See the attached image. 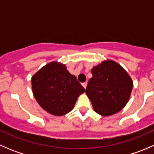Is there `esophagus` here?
Here are the masks:
<instances>
[{"label": "esophagus", "mask_w": 154, "mask_h": 154, "mask_svg": "<svg viewBox=\"0 0 154 154\" xmlns=\"http://www.w3.org/2000/svg\"><path fill=\"white\" fill-rule=\"evenodd\" d=\"M82 86H83V88H86V86H87V83H86H86H82Z\"/></svg>", "instance_id": "34e87169"}]
</instances>
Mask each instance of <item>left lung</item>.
<instances>
[{
	"label": "left lung",
	"instance_id": "obj_1",
	"mask_svg": "<svg viewBox=\"0 0 154 154\" xmlns=\"http://www.w3.org/2000/svg\"><path fill=\"white\" fill-rule=\"evenodd\" d=\"M86 93L94 111L103 116H112L125 106L133 83L127 71L112 60H106L91 69Z\"/></svg>",
	"mask_w": 154,
	"mask_h": 154
}]
</instances>
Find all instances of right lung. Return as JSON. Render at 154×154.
I'll return each instance as SVG.
<instances>
[{"label": "right lung", "instance_id": "right-lung-1", "mask_svg": "<svg viewBox=\"0 0 154 154\" xmlns=\"http://www.w3.org/2000/svg\"><path fill=\"white\" fill-rule=\"evenodd\" d=\"M33 95L48 113L61 116L73 109L77 97L85 88L70 74L66 65L51 62L35 73L31 79Z\"/></svg>", "mask_w": 154, "mask_h": 154}]
</instances>
